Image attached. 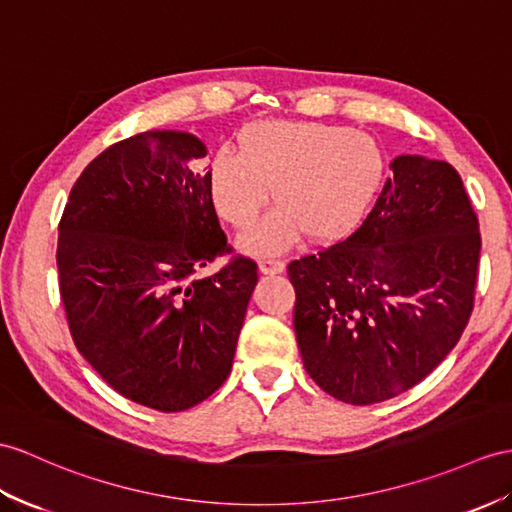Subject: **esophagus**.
<instances>
[{
    "label": "esophagus",
    "instance_id": "obj_1",
    "mask_svg": "<svg viewBox=\"0 0 512 512\" xmlns=\"http://www.w3.org/2000/svg\"><path fill=\"white\" fill-rule=\"evenodd\" d=\"M258 267L263 273H267V276H276V273H282L284 271V260H278V258H260L258 260Z\"/></svg>",
    "mask_w": 512,
    "mask_h": 512
}]
</instances>
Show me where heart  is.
I'll return each mask as SVG.
<instances>
[{
  "mask_svg": "<svg viewBox=\"0 0 512 512\" xmlns=\"http://www.w3.org/2000/svg\"><path fill=\"white\" fill-rule=\"evenodd\" d=\"M384 178L378 141L360 130L302 121L252 123L239 152L223 147L206 169L208 195L232 228L252 226L271 197L280 204L243 236L254 254H276L299 232L326 241L367 215Z\"/></svg>",
  "mask_w": 512,
  "mask_h": 512,
  "instance_id": "b5f03b06",
  "label": "heart"
}]
</instances>
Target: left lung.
<instances>
[{
	"label": "left lung",
	"mask_w": 512,
	"mask_h": 512,
	"mask_svg": "<svg viewBox=\"0 0 512 512\" xmlns=\"http://www.w3.org/2000/svg\"><path fill=\"white\" fill-rule=\"evenodd\" d=\"M367 219L289 265L308 376L345 404L408 391L454 350L473 310L480 230L458 171L397 156Z\"/></svg>",
	"instance_id": "8db88e82"
}]
</instances>
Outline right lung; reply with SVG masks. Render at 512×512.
<instances>
[{"label":"right lung","mask_w":512,"mask_h":512,"mask_svg":"<svg viewBox=\"0 0 512 512\" xmlns=\"http://www.w3.org/2000/svg\"><path fill=\"white\" fill-rule=\"evenodd\" d=\"M189 132L154 130L104 149L76 180L58 226V278L80 354L112 389L162 413L213 395L232 369L254 260L230 254Z\"/></svg>","instance_id":"right-lung-1"}]
</instances>
